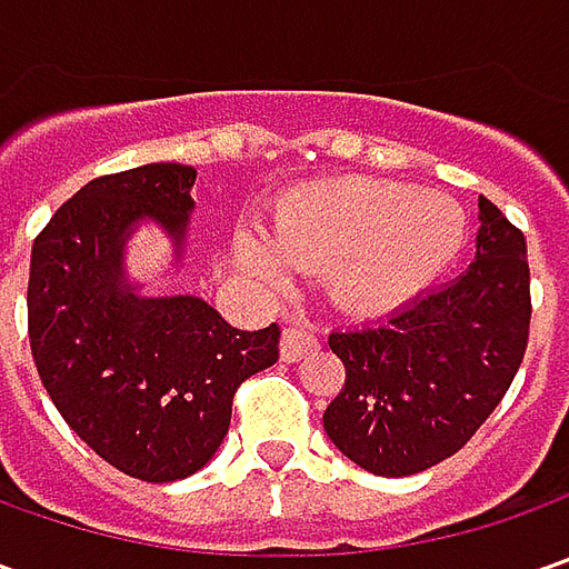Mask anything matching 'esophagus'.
Masks as SVG:
<instances>
[{
  "label": "esophagus",
  "instance_id": "esophagus-1",
  "mask_svg": "<svg viewBox=\"0 0 569 569\" xmlns=\"http://www.w3.org/2000/svg\"><path fill=\"white\" fill-rule=\"evenodd\" d=\"M317 348V336L307 332V329H300V326H288V329L281 332V361L295 363L300 361V358H307V355H313Z\"/></svg>",
  "mask_w": 569,
  "mask_h": 569
}]
</instances>
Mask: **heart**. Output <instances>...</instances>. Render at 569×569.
<instances>
[{
	"instance_id": "1",
	"label": "heart",
	"mask_w": 569,
	"mask_h": 569,
	"mask_svg": "<svg viewBox=\"0 0 569 569\" xmlns=\"http://www.w3.org/2000/svg\"><path fill=\"white\" fill-rule=\"evenodd\" d=\"M466 211L449 196L386 180H322L284 196L272 233L240 230L237 262L266 284L291 269H326L345 310L396 307L433 284L466 243Z\"/></svg>"
}]
</instances>
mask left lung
Here are the masks:
<instances>
[{
  "instance_id": "8db88e82",
  "label": "left lung",
  "mask_w": 569,
  "mask_h": 569,
  "mask_svg": "<svg viewBox=\"0 0 569 569\" xmlns=\"http://www.w3.org/2000/svg\"><path fill=\"white\" fill-rule=\"evenodd\" d=\"M478 221L475 259L456 281L329 336L345 386L322 427L363 471L405 478L459 452L522 363L532 319L526 237L485 196Z\"/></svg>"
}]
</instances>
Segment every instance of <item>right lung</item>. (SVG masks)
<instances>
[{"instance_id": "right-lung-1", "label": "right lung", "mask_w": 569, "mask_h": 569, "mask_svg": "<svg viewBox=\"0 0 569 569\" xmlns=\"http://www.w3.org/2000/svg\"><path fill=\"white\" fill-rule=\"evenodd\" d=\"M196 170L144 164L98 177L37 233L28 336L43 389L113 469L164 485L218 452L233 392L278 361V326L233 329L202 297H144L126 243L158 224L183 259Z\"/></svg>"}]
</instances>
